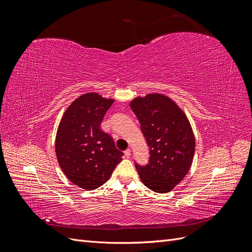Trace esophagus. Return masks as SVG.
<instances>
[{
	"instance_id": "obj_1",
	"label": "esophagus",
	"mask_w": 252,
	"mask_h": 252,
	"mask_svg": "<svg viewBox=\"0 0 252 252\" xmlns=\"http://www.w3.org/2000/svg\"><path fill=\"white\" fill-rule=\"evenodd\" d=\"M124 155H125L126 158H130V156H131V150H130V149H126V150L124 151Z\"/></svg>"
}]
</instances>
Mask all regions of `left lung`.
I'll return each instance as SVG.
<instances>
[{"label":"left lung","mask_w":252,"mask_h":252,"mask_svg":"<svg viewBox=\"0 0 252 252\" xmlns=\"http://www.w3.org/2000/svg\"><path fill=\"white\" fill-rule=\"evenodd\" d=\"M130 107L149 147V163L135 168L144 185L155 192H168L185 178L192 164L195 141L185 113L161 94L135 97Z\"/></svg>","instance_id":"8db88e82"}]
</instances>
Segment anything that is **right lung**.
<instances>
[{"label":"right lung","mask_w":252,"mask_h":252,"mask_svg":"<svg viewBox=\"0 0 252 252\" xmlns=\"http://www.w3.org/2000/svg\"><path fill=\"white\" fill-rule=\"evenodd\" d=\"M114 100L95 93L73 101L60 122L56 155L60 167L71 183L94 190L107 182L124 154L101 123Z\"/></svg>","instance_id":"obj_1"}]
</instances>
